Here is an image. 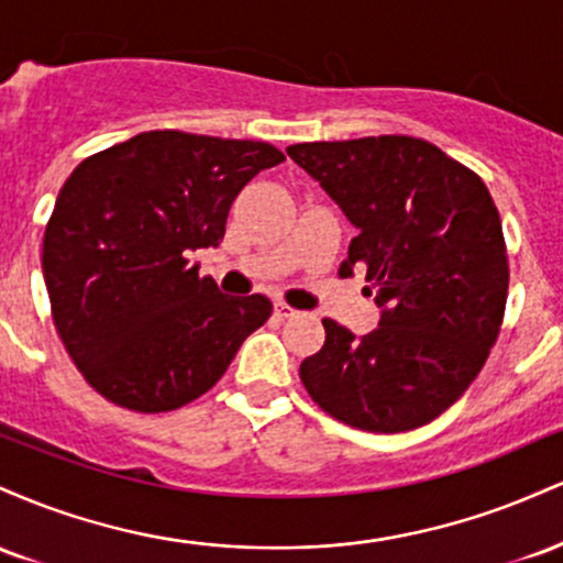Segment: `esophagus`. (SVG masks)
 I'll list each match as a JSON object with an SVG mask.
<instances>
[{"label": "esophagus", "mask_w": 563, "mask_h": 563, "mask_svg": "<svg viewBox=\"0 0 563 563\" xmlns=\"http://www.w3.org/2000/svg\"><path fill=\"white\" fill-rule=\"evenodd\" d=\"M275 314H277V318H280V320H288V318H296V314H299V312H296L294 307H288V303L277 301V303H275Z\"/></svg>", "instance_id": "obj_1"}]
</instances>
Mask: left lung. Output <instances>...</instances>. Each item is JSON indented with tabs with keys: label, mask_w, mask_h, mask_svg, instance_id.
<instances>
[{
	"label": "left lung",
	"mask_w": 563,
	"mask_h": 563,
	"mask_svg": "<svg viewBox=\"0 0 563 563\" xmlns=\"http://www.w3.org/2000/svg\"><path fill=\"white\" fill-rule=\"evenodd\" d=\"M286 153L357 228L339 275L367 267L380 309L365 335L322 320L325 344L299 367L303 389L335 421L376 434L434 421L500 333L508 256L493 196L437 145L405 134Z\"/></svg>",
	"instance_id": "obj_1"
}]
</instances>
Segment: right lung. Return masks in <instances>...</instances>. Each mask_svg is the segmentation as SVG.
<instances>
[{
	"label": "right lung",
	"instance_id": "1",
	"mask_svg": "<svg viewBox=\"0 0 563 563\" xmlns=\"http://www.w3.org/2000/svg\"><path fill=\"white\" fill-rule=\"evenodd\" d=\"M286 161L267 142L140 132L81 161L57 192L42 269L55 328L89 386L137 412L209 391L273 314L187 262L222 243L232 200Z\"/></svg>",
	"mask_w": 563,
	"mask_h": 563
}]
</instances>
